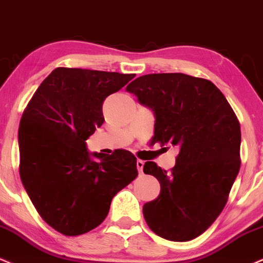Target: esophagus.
Wrapping results in <instances>:
<instances>
[{
	"label": "esophagus",
	"mask_w": 263,
	"mask_h": 263,
	"mask_svg": "<svg viewBox=\"0 0 263 263\" xmlns=\"http://www.w3.org/2000/svg\"><path fill=\"white\" fill-rule=\"evenodd\" d=\"M137 167H138L139 174H143V168H144V161H143V160H138Z\"/></svg>",
	"instance_id": "1"
}]
</instances>
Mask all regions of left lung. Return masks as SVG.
<instances>
[{
    "mask_svg": "<svg viewBox=\"0 0 263 263\" xmlns=\"http://www.w3.org/2000/svg\"><path fill=\"white\" fill-rule=\"evenodd\" d=\"M155 116L153 143L180 149L171 172L146 161L159 197L145 203V221L171 241H190L219 217L240 170L241 132L214 83L186 73H150L126 86Z\"/></svg>",
    "mask_w": 263,
    "mask_h": 263,
    "instance_id": "1",
    "label": "left lung"
}]
</instances>
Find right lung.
<instances>
[{"instance_id":"add662e5","label":"right lung","mask_w":263,"mask_h":263,"mask_svg":"<svg viewBox=\"0 0 263 263\" xmlns=\"http://www.w3.org/2000/svg\"><path fill=\"white\" fill-rule=\"evenodd\" d=\"M134 77L58 67L24 109L18 130L22 183L40 217L64 235L98 227L113 197L138 176L130 151L107 156L88 153L86 145L103 124L104 100Z\"/></svg>"}]
</instances>
